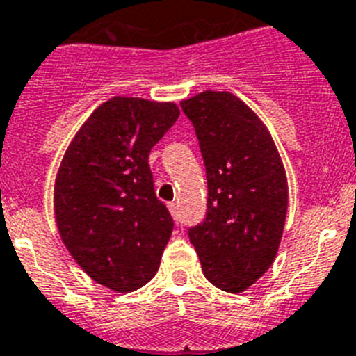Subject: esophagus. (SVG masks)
Listing matches in <instances>:
<instances>
[{
  "instance_id": "34e87169",
  "label": "esophagus",
  "mask_w": 356,
  "mask_h": 356,
  "mask_svg": "<svg viewBox=\"0 0 356 356\" xmlns=\"http://www.w3.org/2000/svg\"><path fill=\"white\" fill-rule=\"evenodd\" d=\"M168 209H170V213L174 214V216H177V204H175V202H170V204H168Z\"/></svg>"
}]
</instances>
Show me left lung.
Listing matches in <instances>:
<instances>
[{"mask_svg":"<svg viewBox=\"0 0 356 356\" xmlns=\"http://www.w3.org/2000/svg\"><path fill=\"white\" fill-rule=\"evenodd\" d=\"M207 175V213L188 230L202 271L218 289L243 293L277 257L287 214V179L261 118L230 92L181 102Z\"/></svg>","mask_w":356,"mask_h":356,"instance_id":"left-lung-1","label":"left lung"}]
</instances>
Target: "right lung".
Instances as JSON below:
<instances>
[{"label": "right lung", "instance_id": "right-lung-1", "mask_svg": "<svg viewBox=\"0 0 356 356\" xmlns=\"http://www.w3.org/2000/svg\"><path fill=\"white\" fill-rule=\"evenodd\" d=\"M177 118L174 102L118 95L86 118L60 163L54 218L63 245L88 277L117 293L154 277L174 230L149 154Z\"/></svg>", "mask_w": 356, "mask_h": 356}]
</instances>
